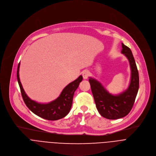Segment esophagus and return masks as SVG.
<instances>
[{
	"instance_id": "34e87169",
	"label": "esophagus",
	"mask_w": 156,
	"mask_h": 156,
	"mask_svg": "<svg viewBox=\"0 0 156 156\" xmlns=\"http://www.w3.org/2000/svg\"><path fill=\"white\" fill-rule=\"evenodd\" d=\"M82 76H83V78L84 80L87 79V78H88V76H89V72H88V71H87V70H84V71H83V72H82Z\"/></svg>"
}]
</instances>
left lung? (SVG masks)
Returning a JSON list of instances; mask_svg holds the SVG:
<instances>
[{
  "label": "left lung",
  "mask_w": 156,
  "mask_h": 156,
  "mask_svg": "<svg viewBox=\"0 0 156 156\" xmlns=\"http://www.w3.org/2000/svg\"><path fill=\"white\" fill-rule=\"evenodd\" d=\"M123 54L128 58L131 69V80L128 87L117 95L109 93L98 80L90 78L92 93L99 114L104 118L115 120L127 115L131 111L139 90V74L130 49L122 43Z\"/></svg>",
  "instance_id": "left-lung-1"
}]
</instances>
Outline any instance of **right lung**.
Returning <instances> with one entry per match:
<instances>
[{"instance_id":"1","label":"right lung","mask_w":156,"mask_h":156,"mask_svg":"<svg viewBox=\"0 0 156 156\" xmlns=\"http://www.w3.org/2000/svg\"><path fill=\"white\" fill-rule=\"evenodd\" d=\"M19 63L17 69V80L20 86L22 98L28 108L36 115L48 120H57L65 117L71 109L73 98L83 76L80 75L76 80L69 83L62 91L59 97L48 104H40L31 100L25 93L20 80Z\"/></svg>"}]
</instances>
